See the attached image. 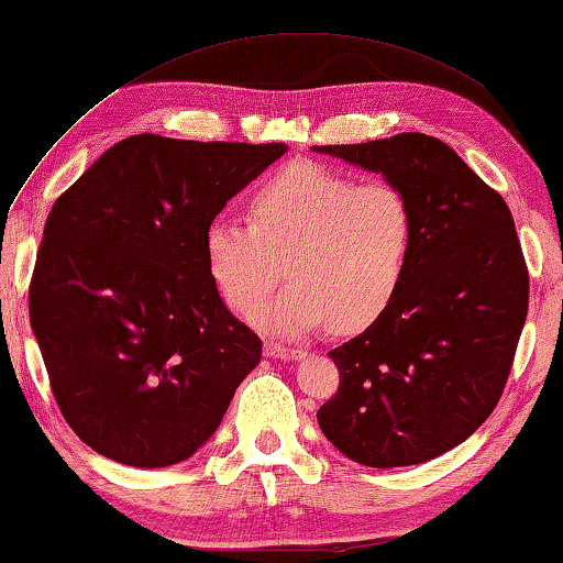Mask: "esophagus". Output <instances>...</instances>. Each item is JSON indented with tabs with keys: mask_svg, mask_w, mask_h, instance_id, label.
I'll list each match as a JSON object with an SVG mask.
<instances>
[{
	"mask_svg": "<svg viewBox=\"0 0 563 563\" xmlns=\"http://www.w3.org/2000/svg\"><path fill=\"white\" fill-rule=\"evenodd\" d=\"M265 355H271V358H280V361H296V358H302V351L300 347H288L280 343H267Z\"/></svg>",
	"mask_w": 563,
	"mask_h": 563,
	"instance_id": "1",
	"label": "esophagus"
}]
</instances>
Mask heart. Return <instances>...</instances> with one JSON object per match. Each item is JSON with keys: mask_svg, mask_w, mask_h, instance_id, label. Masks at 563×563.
Masks as SVG:
<instances>
[{"mask_svg": "<svg viewBox=\"0 0 563 563\" xmlns=\"http://www.w3.org/2000/svg\"><path fill=\"white\" fill-rule=\"evenodd\" d=\"M250 222L216 220L205 263L235 313L271 296L285 263L290 283L255 316L273 333L333 323L355 333L376 323L404 288L416 216L398 185L353 177L318 163H290L247 198Z\"/></svg>", "mask_w": 563, "mask_h": 563, "instance_id": "obj_1", "label": "heart"}]
</instances>
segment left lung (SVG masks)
I'll list each match as a JSON object with an SVG mask.
<instances>
[{
	"label": "left lung",
	"instance_id": "8db88e82",
	"mask_svg": "<svg viewBox=\"0 0 563 563\" xmlns=\"http://www.w3.org/2000/svg\"><path fill=\"white\" fill-rule=\"evenodd\" d=\"M316 150L380 173L416 216L396 300L328 353L341 383L318 410L320 431L363 466L431 461L486 421L511 373L529 310L511 210L445 142L421 132Z\"/></svg>",
	"mask_w": 563,
	"mask_h": 563
}]
</instances>
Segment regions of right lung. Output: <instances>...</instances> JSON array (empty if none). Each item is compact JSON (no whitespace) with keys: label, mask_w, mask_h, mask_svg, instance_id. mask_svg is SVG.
<instances>
[{"label":"right lung","mask_w":563,"mask_h":563,"mask_svg":"<svg viewBox=\"0 0 563 563\" xmlns=\"http://www.w3.org/2000/svg\"><path fill=\"white\" fill-rule=\"evenodd\" d=\"M285 150L132 135L52 205L30 323L62 416L104 459H190L261 363L263 341L210 278L205 233Z\"/></svg>","instance_id":"right-lung-1"}]
</instances>
